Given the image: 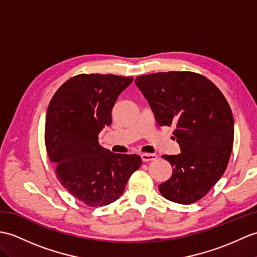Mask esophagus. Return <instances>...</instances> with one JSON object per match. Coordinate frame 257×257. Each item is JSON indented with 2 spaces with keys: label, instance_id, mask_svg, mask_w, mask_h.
<instances>
[{
  "label": "esophagus",
  "instance_id": "obj_1",
  "mask_svg": "<svg viewBox=\"0 0 257 257\" xmlns=\"http://www.w3.org/2000/svg\"><path fill=\"white\" fill-rule=\"evenodd\" d=\"M141 159L143 162H150V161L157 160L158 156L154 153H143V154H141Z\"/></svg>",
  "mask_w": 257,
  "mask_h": 257
}]
</instances>
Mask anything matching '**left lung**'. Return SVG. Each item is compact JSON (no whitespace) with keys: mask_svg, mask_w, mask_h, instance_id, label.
I'll use <instances>...</instances> for the list:
<instances>
[{"mask_svg":"<svg viewBox=\"0 0 257 257\" xmlns=\"http://www.w3.org/2000/svg\"><path fill=\"white\" fill-rule=\"evenodd\" d=\"M136 85L160 126H175L173 135L181 148L177 156L162 157L173 173L159 185L160 193L183 205L198 201L228 166L234 139L228 101L210 80L189 71L140 75Z\"/></svg>","mask_w":257,"mask_h":257,"instance_id":"1","label":"left lung"}]
</instances>
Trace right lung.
<instances>
[{"instance_id": "right-lung-1", "label": "right lung", "mask_w": 257, "mask_h": 257, "mask_svg": "<svg viewBox=\"0 0 257 257\" xmlns=\"http://www.w3.org/2000/svg\"><path fill=\"white\" fill-rule=\"evenodd\" d=\"M133 76L79 74L64 82L48 106L45 143L58 181L89 207L116 201L135 171L137 154L104 149L98 134L111 123V109Z\"/></svg>"}]
</instances>
